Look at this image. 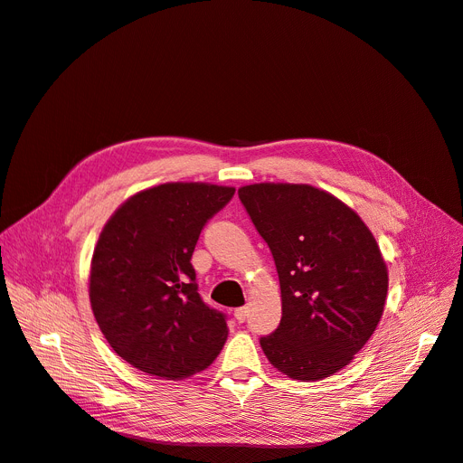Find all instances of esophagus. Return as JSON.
Listing matches in <instances>:
<instances>
[{
    "instance_id": "obj_1",
    "label": "esophagus",
    "mask_w": 463,
    "mask_h": 463,
    "mask_svg": "<svg viewBox=\"0 0 463 463\" xmlns=\"http://www.w3.org/2000/svg\"><path fill=\"white\" fill-rule=\"evenodd\" d=\"M233 316H235V319H237V323H243L245 319H247V316H249V309L243 306V307H237L235 309V313H233Z\"/></svg>"
}]
</instances>
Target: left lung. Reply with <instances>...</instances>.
<instances>
[{
    "label": "left lung",
    "instance_id": "left-lung-1",
    "mask_svg": "<svg viewBox=\"0 0 463 463\" xmlns=\"http://www.w3.org/2000/svg\"><path fill=\"white\" fill-rule=\"evenodd\" d=\"M239 199L279 273L281 323L260 338L268 361L292 380L336 374L383 313L390 279L373 232L344 201L309 184H250Z\"/></svg>",
    "mask_w": 463,
    "mask_h": 463
}]
</instances>
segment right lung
Returning <instances> with one entry per match:
<instances>
[{"mask_svg":"<svg viewBox=\"0 0 463 463\" xmlns=\"http://www.w3.org/2000/svg\"><path fill=\"white\" fill-rule=\"evenodd\" d=\"M235 188L167 182L128 197L109 216L90 260L89 298L116 354L138 371L182 380L216 359L226 316L201 300L192 254Z\"/></svg>","mask_w":463,"mask_h":463,"instance_id":"add662e5","label":"right lung"}]
</instances>
